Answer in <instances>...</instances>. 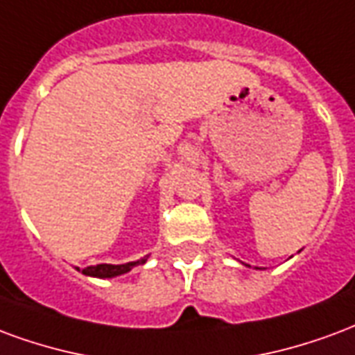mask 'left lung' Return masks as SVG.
Instances as JSON below:
<instances>
[{
    "label": "left lung",
    "instance_id": "8db88e82",
    "mask_svg": "<svg viewBox=\"0 0 355 355\" xmlns=\"http://www.w3.org/2000/svg\"><path fill=\"white\" fill-rule=\"evenodd\" d=\"M248 266H250V265H248Z\"/></svg>",
    "mask_w": 355,
    "mask_h": 355
}]
</instances>
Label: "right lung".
Instances as JSON below:
<instances>
[{"label": "right lung", "mask_w": 355, "mask_h": 355, "mask_svg": "<svg viewBox=\"0 0 355 355\" xmlns=\"http://www.w3.org/2000/svg\"><path fill=\"white\" fill-rule=\"evenodd\" d=\"M146 261L147 257H141V259L138 261H130V263H124V265H107V263H102V265L83 268V274H85V276H92V278H115V276H121V274L130 272L134 266L144 265ZM77 270H79V268H77Z\"/></svg>", "instance_id": "1"}]
</instances>
